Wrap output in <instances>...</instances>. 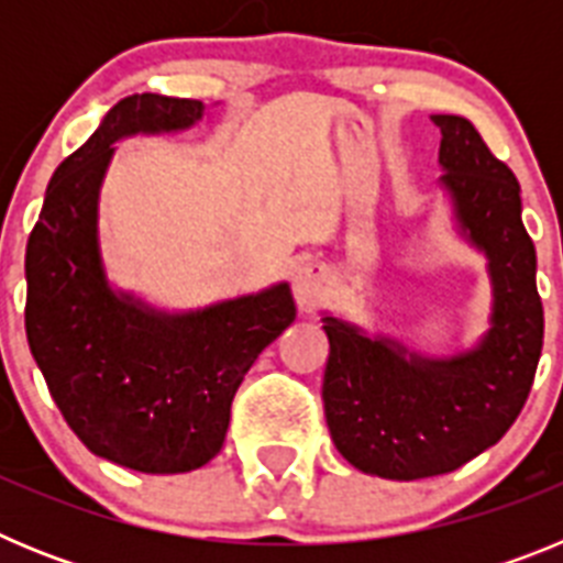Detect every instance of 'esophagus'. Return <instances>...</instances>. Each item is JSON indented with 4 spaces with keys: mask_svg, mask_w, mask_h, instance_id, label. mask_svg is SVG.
<instances>
[{
    "mask_svg": "<svg viewBox=\"0 0 563 563\" xmlns=\"http://www.w3.org/2000/svg\"><path fill=\"white\" fill-rule=\"evenodd\" d=\"M292 296L301 312H312L327 296H330V276H327L324 265H301L296 278H292Z\"/></svg>",
    "mask_w": 563,
    "mask_h": 563,
    "instance_id": "obj_1",
    "label": "esophagus"
}]
</instances>
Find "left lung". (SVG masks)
<instances>
[{
  "label": "left lung",
  "instance_id": "1",
  "mask_svg": "<svg viewBox=\"0 0 563 563\" xmlns=\"http://www.w3.org/2000/svg\"><path fill=\"white\" fill-rule=\"evenodd\" d=\"M431 121L442 132V186L454 197L456 220L490 262L494 327L476 350L426 361L324 316L332 442L363 474L406 482L449 474L496 445L525 409L544 343L536 247L521 222L516 174L471 121L460 114Z\"/></svg>",
  "mask_w": 563,
  "mask_h": 563
}]
</instances>
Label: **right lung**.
<instances>
[{
    "instance_id": "obj_1",
    "label": "right lung",
    "mask_w": 563,
    "mask_h": 563,
    "mask_svg": "<svg viewBox=\"0 0 563 563\" xmlns=\"http://www.w3.org/2000/svg\"><path fill=\"white\" fill-rule=\"evenodd\" d=\"M200 118L194 98L143 92L114 103L53 174L24 256V330L58 411L92 454L141 474H186L220 454L239 383L296 318L287 285L188 316L109 290L98 188L112 143Z\"/></svg>"
}]
</instances>
